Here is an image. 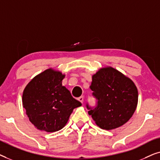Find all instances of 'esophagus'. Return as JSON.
I'll list each match as a JSON object with an SVG mask.
<instances>
[{"instance_id": "1", "label": "esophagus", "mask_w": 160, "mask_h": 160, "mask_svg": "<svg viewBox=\"0 0 160 160\" xmlns=\"http://www.w3.org/2000/svg\"><path fill=\"white\" fill-rule=\"evenodd\" d=\"M78 101H80L81 102H82V103H83V102H84V97H79L78 98Z\"/></svg>"}]
</instances>
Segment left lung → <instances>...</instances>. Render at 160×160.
Segmentation results:
<instances>
[{"label": "left lung", "instance_id": "8db88e82", "mask_svg": "<svg viewBox=\"0 0 160 160\" xmlns=\"http://www.w3.org/2000/svg\"><path fill=\"white\" fill-rule=\"evenodd\" d=\"M92 80L89 88L97 98L98 106L88 113L95 124L111 130L128 122L138 101V89L132 80L111 66L100 68Z\"/></svg>", "mask_w": 160, "mask_h": 160}]
</instances>
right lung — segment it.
<instances>
[{
	"label": "right lung",
	"mask_w": 160,
	"mask_h": 160,
	"mask_svg": "<svg viewBox=\"0 0 160 160\" xmlns=\"http://www.w3.org/2000/svg\"><path fill=\"white\" fill-rule=\"evenodd\" d=\"M65 75L52 68L36 75L22 93V106L35 128L47 132L62 129L73 109L82 103L62 82Z\"/></svg>",
	"instance_id": "1"
}]
</instances>
